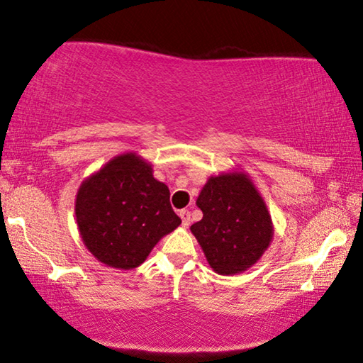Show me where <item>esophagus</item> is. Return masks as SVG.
Returning a JSON list of instances; mask_svg holds the SVG:
<instances>
[{"instance_id":"1","label":"esophagus","mask_w":363,"mask_h":363,"mask_svg":"<svg viewBox=\"0 0 363 363\" xmlns=\"http://www.w3.org/2000/svg\"><path fill=\"white\" fill-rule=\"evenodd\" d=\"M179 216H181V219H182V224L187 227V225L190 224V213H189L187 210H181V211H179Z\"/></svg>"}]
</instances>
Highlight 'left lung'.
<instances>
[{"label":"left lung","instance_id":"obj_1","mask_svg":"<svg viewBox=\"0 0 363 363\" xmlns=\"http://www.w3.org/2000/svg\"><path fill=\"white\" fill-rule=\"evenodd\" d=\"M196 206L203 218L190 225V230L214 272H243L259 259L272 240L266 203L243 173L210 177Z\"/></svg>","mask_w":363,"mask_h":363}]
</instances>
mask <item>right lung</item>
Here are the masks:
<instances>
[{
  "mask_svg": "<svg viewBox=\"0 0 363 363\" xmlns=\"http://www.w3.org/2000/svg\"><path fill=\"white\" fill-rule=\"evenodd\" d=\"M75 213L86 248L115 269L140 266L160 238L181 224L169 189L134 153L110 160L79 186Z\"/></svg>",
  "mask_w": 363,
  "mask_h": 363,
  "instance_id": "right-lung-1",
  "label": "right lung"
}]
</instances>
